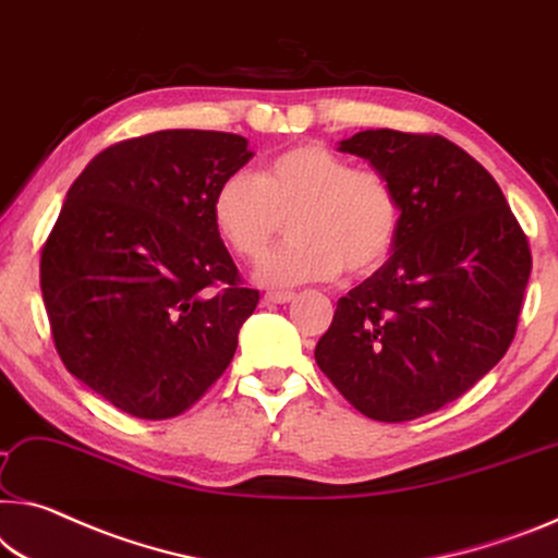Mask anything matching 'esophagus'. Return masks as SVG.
Masks as SVG:
<instances>
[{"label": "esophagus", "mask_w": 558, "mask_h": 558, "mask_svg": "<svg viewBox=\"0 0 558 558\" xmlns=\"http://www.w3.org/2000/svg\"><path fill=\"white\" fill-rule=\"evenodd\" d=\"M294 296H296L294 291H267V294H264V302H267V304H289Z\"/></svg>", "instance_id": "obj_1"}]
</instances>
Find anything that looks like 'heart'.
<instances>
[{
    "label": "heart",
    "instance_id": "b5f03b06",
    "mask_svg": "<svg viewBox=\"0 0 558 558\" xmlns=\"http://www.w3.org/2000/svg\"><path fill=\"white\" fill-rule=\"evenodd\" d=\"M219 236L244 262H259L289 219L291 242L256 271L267 287L329 281L379 269L397 242L399 194L376 169H356L322 144L279 151L256 177H227L211 202Z\"/></svg>",
    "mask_w": 558,
    "mask_h": 558
}]
</instances>
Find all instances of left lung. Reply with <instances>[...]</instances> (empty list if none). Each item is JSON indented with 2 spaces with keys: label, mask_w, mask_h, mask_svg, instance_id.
Listing matches in <instances>:
<instances>
[{
  "label": "left lung",
  "mask_w": 558,
  "mask_h": 558,
  "mask_svg": "<svg viewBox=\"0 0 558 558\" xmlns=\"http://www.w3.org/2000/svg\"><path fill=\"white\" fill-rule=\"evenodd\" d=\"M339 149L389 177L401 225L389 262L337 302L314 359L364 416L411 422L507 354L531 250L494 177L444 136L366 130Z\"/></svg>",
  "instance_id": "8db88e82"
}]
</instances>
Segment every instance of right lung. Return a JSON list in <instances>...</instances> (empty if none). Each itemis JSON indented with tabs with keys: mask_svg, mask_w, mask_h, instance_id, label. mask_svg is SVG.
Returning a JSON list of instances; mask_svg holds the SVG:
<instances>
[{
	"mask_svg": "<svg viewBox=\"0 0 558 558\" xmlns=\"http://www.w3.org/2000/svg\"><path fill=\"white\" fill-rule=\"evenodd\" d=\"M229 132L165 130L99 151L41 246L51 337L66 372L136 418H171L227 372L259 304L211 217L254 154Z\"/></svg>",
	"mask_w": 558,
	"mask_h": 558,
	"instance_id": "add662e5",
	"label": "right lung"
}]
</instances>
